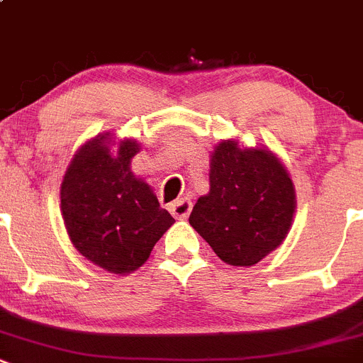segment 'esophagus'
Instances as JSON below:
<instances>
[{
  "mask_svg": "<svg viewBox=\"0 0 363 363\" xmlns=\"http://www.w3.org/2000/svg\"><path fill=\"white\" fill-rule=\"evenodd\" d=\"M191 208H192V203L185 198L176 199L174 203L169 205V211H171V214L174 216V218H187L189 212H191Z\"/></svg>",
  "mask_w": 363,
  "mask_h": 363,
  "instance_id": "obj_1",
  "label": "esophagus"
}]
</instances>
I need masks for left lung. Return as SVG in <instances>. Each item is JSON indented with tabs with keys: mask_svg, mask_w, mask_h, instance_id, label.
Returning a JSON list of instances; mask_svg holds the SVG:
<instances>
[{
	"mask_svg": "<svg viewBox=\"0 0 363 363\" xmlns=\"http://www.w3.org/2000/svg\"><path fill=\"white\" fill-rule=\"evenodd\" d=\"M295 212V189L282 164L264 149L221 142L211 160V192L189 223L221 261L252 266L284 241Z\"/></svg>",
	"mask_w": 363,
	"mask_h": 363,
	"instance_id": "obj_1",
	"label": "left lung"
}]
</instances>
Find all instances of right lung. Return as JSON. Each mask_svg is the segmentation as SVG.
<instances>
[{
    "mask_svg": "<svg viewBox=\"0 0 363 363\" xmlns=\"http://www.w3.org/2000/svg\"><path fill=\"white\" fill-rule=\"evenodd\" d=\"M108 140L93 138L72 160L61 185V211L69 239L86 259L111 274H129L147 261L174 218L133 176L136 142H121L113 156Z\"/></svg>",
    "mask_w": 363,
    "mask_h": 363,
    "instance_id": "1",
    "label": "right lung"
}]
</instances>
